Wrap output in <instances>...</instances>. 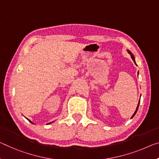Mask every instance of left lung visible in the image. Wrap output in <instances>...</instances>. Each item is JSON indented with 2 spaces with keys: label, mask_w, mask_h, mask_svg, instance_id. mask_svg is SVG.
Instances as JSON below:
<instances>
[{
  "label": "left lung",
  "mask_w": 159,
  "mask_h": 159,
  "mask_svg": "<svg viewBox=\"0 0 159 159\" xmlns=\"http://www.w3.org/2000/svg\"><path fill=\"white\" fill-rule=\"evenodd\" d=\"M128 52L129 53V54H130L131 55V58H132V60H134V63H135V64H136V62H135V59H134V56L133 55V54H132V53H131V52H130V51H129V50H128ZM139 103H140V99H139V104H138V106H137V107H136V111H135V112H134V114H133V115H132V116H131V118H133V117L134 116V115H135V114H136V111H137V110H138V108H139Z\"/></svg>",
  "instance_id": "8db88e82"
}]
</instances>
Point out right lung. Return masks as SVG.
I'll return each mask as SVG.
<instances>
[{
  "mask_svg": "<svg viewBox=\"0 0 159 159\" xmlns=\"http://www.w3.org/2000/svg\"><path fill=\"white\" fill-rule=\"evenodd\" d=\"M28 120L29 121H30V123H32V124H33V122H32L31 121H30V120H29V119H28ZM49 124H51V122H50V123H49Z\"/></svg>",
  "mask_w": 159,
  "mask_h": 159,
  "instance_id": "obj_1",
  "label": "right lung"
}]
</instances>
